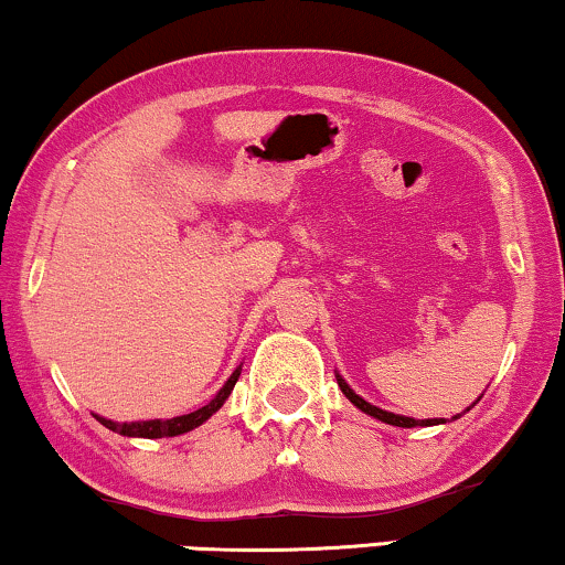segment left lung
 <instances>
[{"label":"left lung","instance_id":"obj_1","mask_svg":"<svg viewBox=\"0 0 565 565\" xmlns=\"http://www.w3.org/2000/svg\"><path fill=\"white\" fill-rule=\"evenodd\" d=\"M338 385H340V390H343L345 398L353 403V406L361 408V411H364V414H369V416H374V419H380V422H385V424H393V427H429V424H440L437 419L416 422V419H408V416L390 414V411H382V408H377V406H372V403H366L364 398H359V395L353 393L351 387H348V382H345L343 377H340V374H338ZM443 422H445V419H443Z\"/></svg>","mask_w":565,"mask_h":565}]
</instances>
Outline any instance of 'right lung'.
<instances>
[{
  "instance_id": "1",
  "label": "right lung",
  "mask_w": 565,
  "mask_h": 565,
  "mask_svg": "<svg viewBox=\"0 0 565 565\" xmlns=\"http://www.w3.org/2000/svg\"><path fill=\"white\" fill-rule=\"evenodd\" d=\"M241 377V369H235L233 374H230V380L222 385V390L217 395H214L212 401L206 403V406H201L199 411H193V414H185V416H175V419H151V422H122L117 424L113 419H102V416H96L104 427L117 431V435H125V437H149V440H154V437H175V435H183V431H191L196 429L199 424H204L209 416L214 414V411L222 408V403L227 401V395L233 393L235 382Z\"/></svg>"
}]
</instances>
